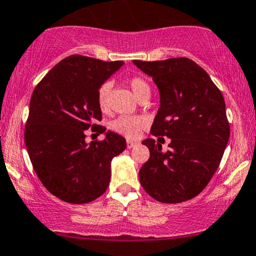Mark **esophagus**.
Here are the masks:
<instances>
[{"label":"esophagus","instance_id":"34e87169","mask_svg":"<svg viewBox=\"0 0 256 256\" xmlns=\"http://www.w3.org/2000/svg\"><path fill=\"white\" fill-rule=\"evenodd\" d=\"M126 145H128V148H134L136 145H137V143H136V142H134V140H130V139H128V140H126Z\"/></svg>","mask_w":256,"mask_h":256}]
</instances>
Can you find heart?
Here are the masks:
<instances>
[{"label": "heart", "instance_id": "b5f03b06", "mask_svg": "<svg viewBox=\"0 0 256 256\" xmlns=\"http://www.w3.org/2000/svg\"><path fill=\"white\" fill-rule=\"evenodd\" d=\"M128 85L137 96V99H142L143 96H150V85L144 78L134 76L128 79ZM111 85L110 82H104L99 86L96 90V104L102 112L108 110V96ZM148 120L142 116H120L111 122V128L117 134L124 136L126 138L134 139L140 136L142 131L146 128Z\"/></svg>", "mask_w": 256, "mask_h": 256}]
</instances>
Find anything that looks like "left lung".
Returning a JSON list of instances; mask_svg holds the SVG:
<instances>
[{"label":"left lung","mask_w":256,"mask_h":256,"mask_svg":"<svg viewBox=\"0 0 256 256\" xmlns=\"http://www.w3.org/2000/svg\"><path fill=\"white\" fill-rule=\"evenodd\" d=\"M134 64L160 88V106L151 134L158 141L172 139L166 154L154 139L142 143L150 150V158L139 170L142 186L162 203L192 200L214 176L230 134L221 90L188 58Z\"/></svg>","instance_id":"8db88e82"}]
</instances>
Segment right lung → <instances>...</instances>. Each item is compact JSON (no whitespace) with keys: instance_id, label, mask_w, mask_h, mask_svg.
<instances>
[{"instance_id":"right-lung-1","label":"right lung","mask_w":256,"mask_h":256,"mask_svg":"<svg viewBox=\"0 0 256 256\" xmlns=\"http://www.w3.org/2000/svg\"><path fill=\"white\" fill-rule=\"evenodd\" d=\"M122 61L105 62L84 56L64 58L34 88L24 128V143L38 180L52 195L84 204L98 198L111 180V160L126 148L112 131L102 140L86 143V130L106 128L96 90Z\"/></svg>"}]
</instances>
